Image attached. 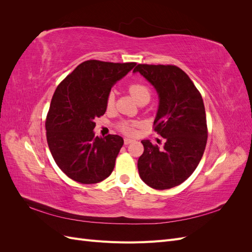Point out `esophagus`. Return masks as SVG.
Returning <instances> with one entry per match:
<instances>
[{
	"mask_svg": "<svg viewBox=\"0 0 252 252\" xmlns=\"http://www.w3.org/2000/svg\"><path fill=\"white\" fill-rule=\"evenodd\" d=\"M133 142V140H130V139H128V138H125L124 139V144L125 145H129L130 143H132Z\"/></svg>",
	"mask_w": 252,
	"mask_h": 252,
	"instance_id": "esophagus-1",
	"label": "esophagus"
}]
</instances>
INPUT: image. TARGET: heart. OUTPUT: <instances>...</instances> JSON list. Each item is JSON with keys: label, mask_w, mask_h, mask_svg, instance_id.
<instances>
[{"label": "heart", "mask_w": 252, "mask_h": 252, "mask_svg": "<svg viewBox=\"0 0 252 252\" xmlns=\"http://www.w3.org/2000/svg\"><path fill=\"white\" fill-rule=\"evenodd\" d=\"M129 94L132 95L134 100L139 104L148 103L151 97V90L143 82H134L128 86ZM106 108L107 110H112L114 108V94L109 93L106 98ZM139 123L134 121H121L117 124V128L121 132L126 135H134L136 131V127Z\"/></svg>", "instance_id": "1"}]
</instances>
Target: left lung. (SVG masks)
Returning <instances> with one entry per match:
<instances>
[{
    "mask_svg": "<svg viewBox=\"0 0 252 252\" xmlns=\"http://www.w3.org/2000/svg\"><path fill=\"white\" fill-rule=\"evenodd\" d=\"M133 71H139L158 91L159 105L154 130L165 139L162 148L142 141L139 174L151 188L169 189L186 181L203 157L208 136L203 98L178 66L139 64Z\"/></svg>",
    "mask_w": 252,
    "mask_h": 252,
    "instance_id": "8db88e82",
    "label": "left lung"
}]
</instances>
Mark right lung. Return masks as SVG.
I'll list each match as a JSON object with an SVG mask.
<instances>
[{"mask_svg": "<svg viewBox=\"0 0 252 252\" xmlns=\"http://www.w3.org/2000/svg\"><path fill=\"white\" fill-rule=\"evenodd\" d=\"M136 65L89 60L59 84L45 122L53 159L68 178L95 184L111 174L124 140L94 136V120L106 111L112 85Z\"/></svg>", "mask_w": 252, "mask_h": 252, "instance_id": "right-lung-1", "label": "right lung"}]
</instances>
